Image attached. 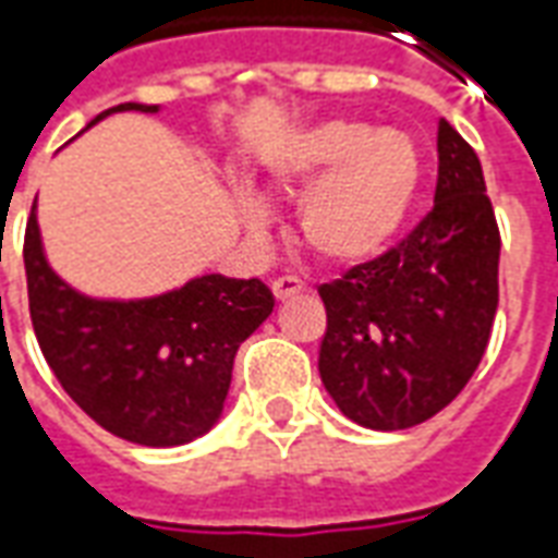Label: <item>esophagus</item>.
Segmentation results:
<instances>
[{
  "label": "esophagus",
  "mask_w": 558,
  "mask_h": 558,
  "mask_svg": "<svg viewBox=\"0 0 558 558\" xmlns=\"http://www.w3.org/2000/svg\"><path fill=\"white\" fill-rule=\"evenodd\" d=\"M304 290V283L299 278H292V275H283V278L271 280V292H275V299L278 302H287L292 295H299Z\"/></svg>",
  "instance_id": "obj_1"
}]
</instances>
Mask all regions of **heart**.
I'll use <instances>...</instances> for the list:
<instances>
[{
	"label": "heart",
	"mask_w": 558,
	"mask_h": 558,
	"mask_svg": "<svg viewBox=\"0 0 558 558\" xmlns=\"http://www.w3.org/2000/svg\"><path fill=\"white\" fill-rule=\"evenodd\" d=\"M256 182L278 196H299V235L323 263L359 266L386 251L410 215L421 184V151L403 131H376L359 119L302 128L271 148ZM247 230L266 227V206L235 194Z\"/></svg>",
	"instance_id": "b5f03b06"
}]
</instances>
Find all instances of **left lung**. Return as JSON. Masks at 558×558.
Instances as JSON below:
<instances>
[{
    "label": "left lung",
    "mask_w": 558,
    "mask_h": 558,
    "mask_svg": "<svg viewBox=\"0 0 558 558\" xmlns=\"http://www.w3.org/2000/svg\"><path fill=\"white\" fill-rule=\"evenodd\" d=\"M439 179L418 227L319 287V376L338 410L371 430H407L463 391L499 304V227L475 148L439 119Z\"/></svg>",
    "instance_id": "obj_1"
}]
</instances>
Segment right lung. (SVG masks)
<instances>
[{
    "label": "right lung",
    "mask_w": 558,
    "mask_h": 558,
    "mask_svg": "<svg viewBox=\"0 0 558 558\" xmlns=\"http://www.w3.org/2000/svg\"><path fill=\"white\" fill-rule=\"evenodd\" d=\"M158 104H119L104 116ZM35 338L68 398L128 442L172 448L215 427L232 359L266 323L275 295L259 278L203 275L151 299H92L56 275L32 208L23 242Z\"/></svg>",
    "instance_id": "add662e5"
}]
</instances>
